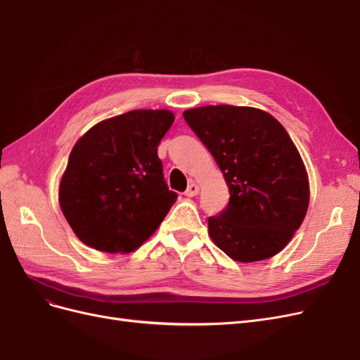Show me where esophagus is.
<instances>
[{"label":"esophagus","instance_id":"esophagus-1","mask_svg":"<svg viewBox=\"0 0 360 360\" xmlns=\"http://www.w3.org/2000/svg\"><path fill=\"white\" fill-rule=\"evenodd\" d=\"M198 192H200V189H198V186L195 183H191L189 186H188V189L184 191V195H186L188 198H192V197H195V195H198Z\"/></svg>","mask_w":360,"mask_h":360}]
</instances>
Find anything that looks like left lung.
I'll return each mask as SVG.
<instances>
[{
    "mask_svg": "<svg viewBox=\"0 0 360 360\" xmlns=\"http://www.w3.org/2000/svg\"><path fill=\"white\" fill-rule=\"evenodd\" d=\"M183 117L213 155L230 189V202L209 217L212 240L242 263L281 252L309 204L308 174L284 126L249 106H201Z\"/></svg>",
    "mask_w": 360,
    "mask_h": 360,
    "instance_id": "obj_1",
    "label": "left lung"
}]
</instances>
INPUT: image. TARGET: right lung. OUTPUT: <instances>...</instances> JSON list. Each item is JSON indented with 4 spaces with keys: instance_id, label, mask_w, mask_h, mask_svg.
Here are the masks:
<instances>
[{
    "instance_id": "right-lung-1",
    "label": "right lung",
    "mask_w": 360,
    "mask_h": 360,
    "mask_svg": "<svg viewBox=\"0 0 360 360\" xmlns=\"http://www.w3.org/2000/svg\"><path fill=\"white\" fill-rule=\"evenodd\" d=\"M172 123L169 111L136 110L97 123L75 144L58 195L86 246L127 254L158 230L177 200L158 156Z\"/></svg>"
}]
</instances>
